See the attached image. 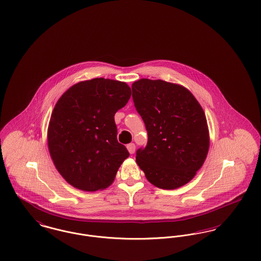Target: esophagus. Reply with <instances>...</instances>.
Returning a JSON list of instances; mask_svg holds the SVG:
<instances>
[{"label":"esophagus","mask_w":261,"mask_h":261,"mask_svg":"<svg viewBox=\"0 0 261 261\" xmlns=\"http://www.w3.org/2000/svg\"><path fill=\"white\" fill-rule=\"evenodd\" d=\"M135 149H136V147H135V144L131 143V144H128V145H127V149H128V151H129L131 154L135 152Z\"/></svg>","instance_id":"esophagus-1"}]
</instances>
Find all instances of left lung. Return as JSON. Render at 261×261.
I'll use <instances>...</instances> for the list:
<instances>
[{
    "instance_id": "obj_1",
    "label": "left lung",
    "mask_w": 261,
    "mask_h": 261,
    "mask_svg": "<svg viewBox=\"0 0 261 261\" xmlns=\"http://www.w3.org/2000/svg\"><path fill=\"white\" fill-rule=\"evenodd\" d=\"M132 97L148 143L137 149L136 162L149 182L173 190L191 181L210 148L205 114L186 88L162 80L141 79Z\"/></svg>"
}]
</instances>
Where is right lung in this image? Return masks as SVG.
<instances>
[{
    "instance_id": "1",
    "label": "right lung",
    "mask_w": 261,
    "mask_h": 261,
    "mask_svg": "<svg viewBox=\"0 0 261 261\" xmlns=\"http://www.w3.org/2000/svg\"><path fill=\"white\" fill-rule=\"evenodd\" d=\"M130 97L124 82L95 78L75 84L58 100L48 146L58 171L70 185L94 192L112 184L129 156L117 141L114 114Z\"/></svg>"
}]
</instances>
